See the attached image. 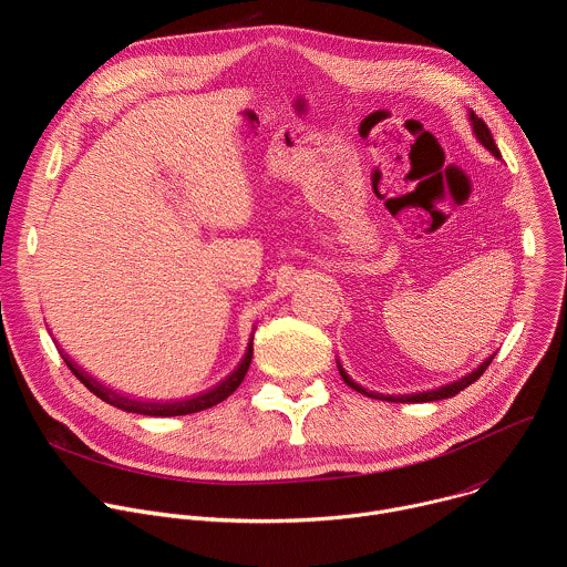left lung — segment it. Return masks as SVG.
Masks as SVG:
<instances>
[{"mask_svg": "<svg viewBox=\"0 0 567 567\" xmlns=\"http://www.w3.org/2000/svg\"><path fill=\"white\" fill-rule=\"evenodd\" d=\"M466 116H468V123H471V132H473V136L477 138V143L482 145V147H487L496 158H501V150H498V145H496V141H494V136H492V132H489V127L484 125V121L482 118H477L471 110L466 112ZM496 357V352L494 354H489L487 359H484L477 368H473L471 372H466L464 377H460L457 381H451V383H444V385H440V388H433V390H422V392H411V394H383V392H374V390H368V388H363L361 383H357L348 372H346V368L341 365V361L337 359V365H339V372H341V377H343V381L350 385V388H354L357 392H361V394H365V396H372V399H381V401H394V403H424V401H440V399H449V396H455L460 390H464L466 385H471L475 379H480V374L489 368V363H492V359Z\"/></svg>", "mask_w": 567, "mask_h": 567, "instance_id": "left-lung-1", "label": "left lung"}]
</instances>
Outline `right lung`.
<instances>
[{"instance_id":"add662e5","label":"right lung","mask_w":567,"mask_h":567,"mask_svg":"<svg viewBox=\"0 0 567 567\" xmlns=\"http://www.w3.org/2000/svg\"><path fill=\"white\" fill-rule=\"evenodd\" d=\"M256 330V328H254ZM60 357L64 359V363L69 365V370L80 379V383H85L90 392H94L96 396H101L103 401H107L110 406L114 409H121L125 413H136V415H150V417H177V415H190V413H199V411H206V409H213L217 406L219 401H224L228 394H233L237 390V385L245 381L247 377V370L251 365V359H254V332H251V339L247 343V352L245 357H241V361L237 363V368L224 377L217 385L208 388L206 392H199V394H193V396H186V399H177V401H154V399H136V396H130V394H123V392H116L114 388L105 385L103 381H99L96 377H92L87 370L80 368L62 348L60 343L53 339Z\"/></svg>"}]
</instances>
